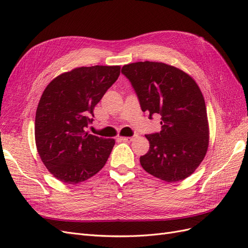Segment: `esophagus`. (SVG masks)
I'll return each mask as SVG.
<instances>
[{
    "instance_id": "34e87169",
    "label": "esophagus",
    "mask_w": 248,
    "mask_h": 248,
    "mask_svg": "<svg viewBox=\"0 0 248 248\" xmlns=\"http://www.w3.org/2000/svg\"><path fill=\"white\" fill-rule=\"evenodd\" d=\"M136 138H137V136H133V137H121V138H120V140H123V141H132Z\"/></svg>"
}]
</instances>
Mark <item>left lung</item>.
<instances>
[{"label":"left lung","instance_id":"8db88e82","mask_svg":"<svg viewBox=\"0 0 248 248\" xmlns=\"http://www.w3.org/2000/svg\"><path fill=\"white\" fill-rule=\"evenodd\" d=\"M141 110L160 118L161 130L146 134L150 142L140 162L147 172L167 182L190 176L204 159L209 126L204 97L191 77L159 62H137L122 67Z\"/></svg>","mask_w":248,"mask_h":248}]
</instances>
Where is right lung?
Listing matches in <instances>:
<instances>
[{
    "label": "right lung",
    "instance_id": "obj_1",
    "mask_svg": "<svg viewBox=\"0 0 248 248\" xmlns=\"http://www.w3.org/2000/svg\"><path fill=\"white\" fill-rule=\"evenodd\" d=\"M119 76L120 66L78 67L52 79L43 91L35 118L36 147L60 181H85L108 161L115 140L86 130L95 106Z\"/></svg>",
    "mask_w": 248,
    "mask_h": 248
}]
</instances>
